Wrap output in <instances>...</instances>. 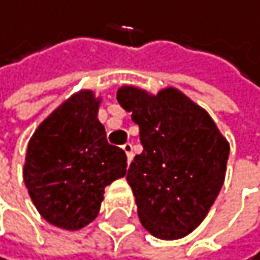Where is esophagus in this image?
Listing matches in <instances>:
<instances>
[{
    "label": "esophagus",
    "instance_id": "34e87169",
    "mask_svg": "<svg viewBox=\"0 0 260 260\" xmlns=\"http://www.w3.org/2000/svg\"><path fill=\"white\" fill-rule=\"evenodd\" d=\"M122 150L126 152V155H127V162H131L133 160V144L131 142H126L124 146H122Z\"/></svg>",
    "mask_w": 260,
    "mask_h": 260
}]
</instances>
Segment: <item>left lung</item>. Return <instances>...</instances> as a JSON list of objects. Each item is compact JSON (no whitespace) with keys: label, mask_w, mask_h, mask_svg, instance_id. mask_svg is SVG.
I'll return each instance as SVG.
<instances>
[{"label":"left lung","mask_w":260,"mask_h":260,"mask_svg":"<svg viewBox=\"0 0 260 260\" xmlns=\"http://www.w3.org/2000/svg\"><path fill=\"white\" fill-rule=\"evenodd\" d=\"M116 98L139 124L144 150L126 174L142 226L178 239L202 223L224 182L230 144L210 114L175 88L150 96L122 86Z\"/></svg>","instance_id":"obj_1"}]
</instances>
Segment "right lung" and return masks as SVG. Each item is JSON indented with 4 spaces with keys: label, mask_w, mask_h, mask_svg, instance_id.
Instances as JSON below:
<instances>
[{
    "label": "right lung",
    "mask_w": 260,
    "mask_h": 260,
    "mask_svg": "<svg viewBox=\"0 0 260 260\" xmlns=\"http://www.w3.org/2000/svg\"><path fill=\"white\" fill-rule=\"evenodd\" d=\"M91 91L67 100L29 141L24 182L50 224L77 231L98 216L105 187L124 177V150L106 141Z\"/></svg>",
    "instance_id": "obj_1"
}]
</instances>
